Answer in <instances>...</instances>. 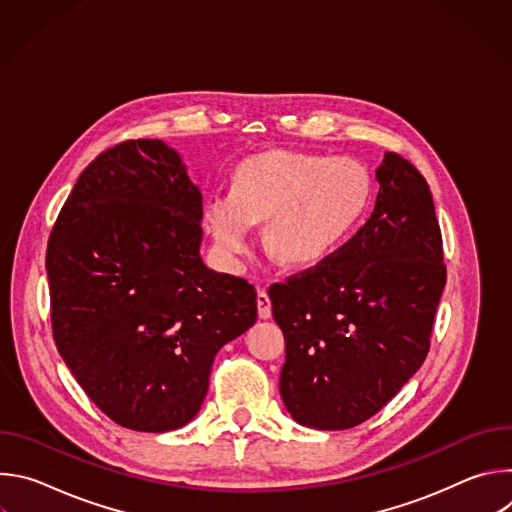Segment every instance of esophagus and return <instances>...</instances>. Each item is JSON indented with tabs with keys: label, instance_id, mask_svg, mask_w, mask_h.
<instances>
[{
	"label": "esophagus",
	"instance_id": "34e87169",
	"mask_svg": "<svg viewBox=\"0 0 512 512\" xmlns=\"http://www.w3.org/2000/svg\"><path fill=\"white\" fill-rule=\"evenodd\" d=\"M257 312H259L261 320H269L271 318V300H269L265 289L257 291Z\"/></svg>",
	"mask_w": 512,
	"mask_h": 512
}]
</instances>
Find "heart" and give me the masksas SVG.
I'll return each instance as SVG.
<instances>
[{
    "label": "heart",
    "instance_id": "b5f03b06",
    "mask_svg": "<svg viewBox=\"0 0 512 512\" xmlns=\"http://www.w3.org/2000/svg\"><path fill=\"white\" fill-rule=\"evenodd\" d=\"M373 182L358 160L271 150L241 162L231 192L206 208L212 237L227 257L249 253L255 223L267 253L289 267L330 259L369 210Z\"/></svg>",
    "mask_w": 512,
    "mask_h": 512
}]
</instances>
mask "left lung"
<instances>
[{"label":"left lung","mask_w":512,"mask_h":512,"mask_svg":"<svg viewBox=\"0 0 512 512\" xmlns=\"http://www.w3.org/2000/svg\"><path fill=\"white\" fill-rule=\"evenodd\" d=\"M364 227L330 259L269 287L285 338L279 393L298 423L350 429L379 413L429 352L446 285L442 231L419 170L387 152Z\"/></svg>","instance_id":"left-lung-1"}]
</instances>
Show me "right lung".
<instances>
[{
  "label": "right lung",
  "instance_id": "add662e5",
  "mask_svg": "<svg viewBox=\"0 0 512 512\" xmlns=\"http://www.w3.org/2000/svg\"><path fill=\"white\" fill-rule=\"evenodd\" d=\"M202 194L178 152L129 139L99 154L48 239L56 348L115 423L162 433L194 419L216 352L257 320V291L200 259Z\"/></svg>",
  "mask_w": 512,
  "mask_h": 512
}]
</instances>
